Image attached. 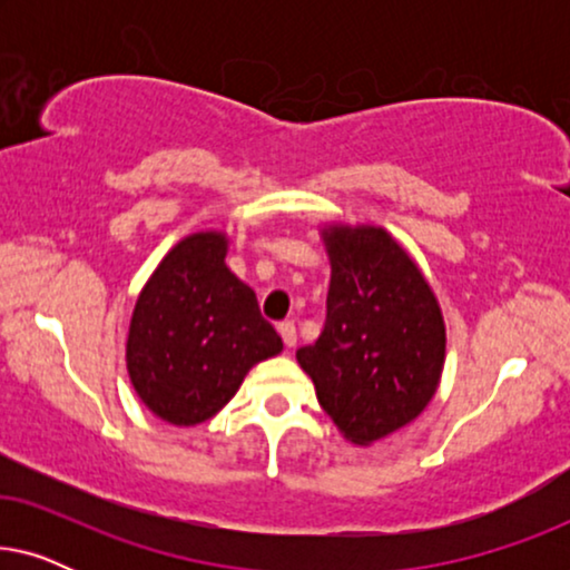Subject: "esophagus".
Listing matches in <instances>:
<instances>
[{
  "label": "esophagus",
  "instance_id": "esophagus-1",
  "mask_svg": "<svg viewBox=\"0 0 570 570\" xmlns=\"http://www.w3.org/2000/svg\"><path fill=\"white\" fill-rule=\"evenodd\" d=\"M277 332H279V337H283L285 347H293L295 340H298V334H295V324H293V322H283V324L277 326Z\"/></svg>",
  "mask_w": 570,
  "mask_h": 570
}]
</instances>
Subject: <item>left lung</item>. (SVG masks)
I'll use <instances>...</instances> for the list:
<instances>
[{
    "label": "left lung",
    "instance_id": "1",
    "mask_svg": "<svg viewBox=\"0 0 570 570\" xmlns=\"http://www.w3.org/2000/svg\"><path fill=\"white\" fill-rule=\"evenodd\" d=\"M322 238L332 262L326 322L295 357L345 439L373 443L431 402L446 326L423 272L384 228L330 225Z\"/></svg>",
    "mask_w": 570,
    "mask_h": 570
}]
</instances>
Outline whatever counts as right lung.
<instances>
[{"instance_id":"add662e5","label":"right lung","mask_w":570,"mask_h":570,"mask_svg":"<svg viewBox=\"0 0 570 570\" xmlns=\"http://www.w3.org/2000/svg\"><path fill=\"white\" fill-rule=\"evenodd\" d=\"M225 233H194L163 256L139 293L127 340L135 392L170 425L205 423L283 340L252 287L225 267Z\"/></svg>"}]
</instances>
